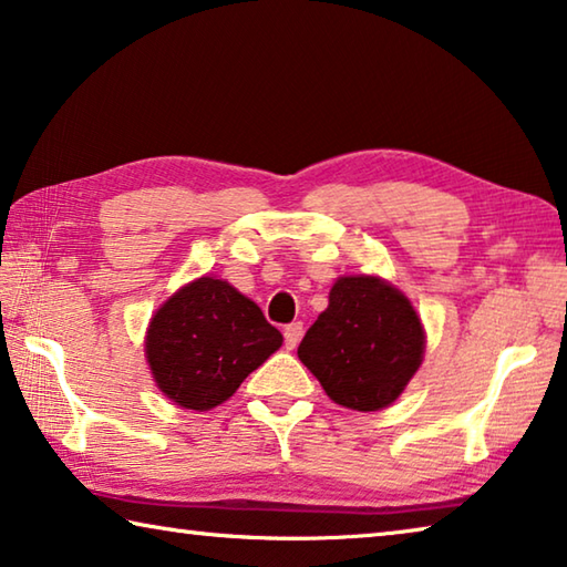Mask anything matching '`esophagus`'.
I'll list each match as a JSON object with an SVG mask.
<instances>
[{
    "label": "esophagus",
    "instance_id": "34e87169",
    "mask_svg": "<svg viewBox=\"0 0 567 567\" xmlns=\"http://www.w3.org/2000/svg\"><path fill=\"white\" fill-rule=\"evenodd\" d=\"M300 338H302V322H290V324H287V328H285L287 350H295L297 342H300Z\"/></svg>",
    "mask_w": 567,
    "mask_h": 567
}]
</instances>
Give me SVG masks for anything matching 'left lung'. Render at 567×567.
<instances>
[{"instance_id": "obj_1", "label": "left lung", "mask_w": 567, "mask_h": 567, "mask_svg": "<svg viewBox=\"0 0 567 567\" xmlns=\"http://www.w3.org/2000/svg\"><path fill=\"white\" fill-rule=\"evenodd\" d=\"M425 354V330L398 287L372 275L340 277L328 310L297 358L342 408L375 412L400 398Z\"/></svg>"}]
</instances>
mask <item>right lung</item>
<instances>
[{
    "label": "right lung",
    "mask_w": 567,
    "mask_h": 567,
    "mask_svg": "<svg viewBox=\"0 0 567 567\" xmlns=\"http://www.w3.org/2000/svg\"><path fill=\"white\" fill-rule=\"evenodd\" d=\"M282 334L260 307L215 277H199L152 315L145 352L157 388L185 410H213L235 395Z\"/></svg>",
    "instance_id": "right-lung-1"
}]
</instances>
